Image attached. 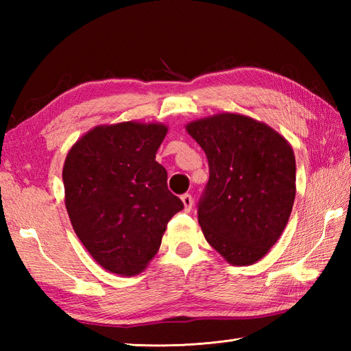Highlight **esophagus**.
I'll return each instance as SVG.
<instances>
[{
    "instance_id": "34e87169",
    "label": "esophagus",
    "mask_w": 351,
    "mask_h": 351,
    "mask_svg": "<svg viewBox=\"0 0 351 351\" xmlns=\"http://www.w3.org/2000/svg\"><path fill=\"white\" fill-rule=\"evenodd\" d=\"M181 200H182V204H184V210L187 211V213L191 211L193 202H195V200H193V197H191V195H189V193H185V195L181 196Z\"/></svg>"
}]
</instances>
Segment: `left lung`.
<instances>
[{
    "instance_id": "left-lung-1",
    "label": "left lung",
    "mask_w": 351,
    "mask_h": 351,
    "mask_svg": "<svg viewBox=\"0 0 351 351\" xmlns=\"http://www.w3.org/2000/svg\"><path fill=\"white\" fill-rule=\"evenodd\" d=\"M185 128L210 166L197 204L206 241L229 264H255L279 240L293 210V147L268 125L234 113L200 119Z\"/></svg>"
}]
</instances>
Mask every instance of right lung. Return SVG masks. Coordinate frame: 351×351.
<instances>
[{
    "mask_svg": "<svg viewBox=\"0 0 351 351\" xmlns=\"http://www.w3.org/2000/svg\"><path fill=\"white\" fill-rule=\"evenodd\" d=\"M166 134L161 123L96 126L66 156L64 204L73 230L111 273L143 271L169 220L184 208L167 189L166 169L155 161Z\"/></svg>",
    "mask_w": 351,
    "mask_h": 351,
    "instance_id": "obj_1",
    "label": "right lung"
}]
</instances>
